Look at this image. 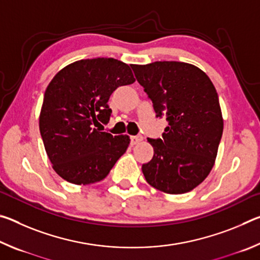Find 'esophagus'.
Returning a JSON list of instances; mask_svg holds the SVG:
<instances>
[{"instance_id": "34e87169", "label": "esophagus", "mask_w": 260, "mask_h": 260, "mask_svg": "<svg viewBox=\"0 0 260 260\" xmlns=\"http://www.w3.org/2000/svg\"><path fill=\"white\" fill-rule=\"evenodd\" d=\"M143 140V138L141 135H138V136H132L131 138V143L132 144H136V143H139V142H141V141Z\"/></svg>"}]
</instances>
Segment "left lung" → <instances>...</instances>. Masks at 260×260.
Instances as JSON below:
<instances>
[{"instance_id": "1", "label": "left lung", "mask_w": 260, "mask_h": 260, "mask_svg": "<svg viewBox=\"0 0 260 260\" xmlns=\"http://www.w3.org/2000/svg\"><path fill=\"white\" fill-rule=\"evenodd\" d=\"M132 69L156 116L169 121L161 139H148L153 157L142 165L144 178L166 193L190 191L212 170L222 136L217 90L201 69L182 61H153Z\"/></svg>"}]
</instances>
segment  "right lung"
Segmentation results:
<instances>
[{"label":"right lung","instance_id":"1","mask_svg":"<svg viewBox=\"0 0 260 260\" xmlns=\"http://www.w3.org/2000/svg\"><path fill=\"white\" fill-rule=\"evenodd\" d=\"M135 81L128 65L114 58L81 59L68 65L48 85L40 126L45 149L55 172L74 184L103 180L126 152L128 135L96 127L108 124L110 96Z\"/></svg>","mask_w":260,"mask_h":260}]
</instances>
